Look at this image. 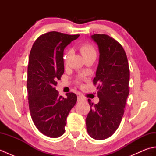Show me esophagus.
<instances>
[{
	"label": "esophagus",
	"instance_id": "34e87169",
	"mask_svg": "<svg viewBox=\"0 0 156 156\" xmlns=\"http://www.w3.org/2000/svg\"><path fill=\"white\" fill-rule=\"evenodd\" d=\"M85 100H86V98L84 97H82V96H81V95H79L78 97V102L84 101Z\"/></svg>",
	"mask_w": 156,
	"mask_h": 156
}]
</instances>
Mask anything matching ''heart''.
Listing matches in <instances>:
<instances>
[{"mask_svg":"<svg viewBox=\"0 0 156 156\" xmlns=\"http://www.w3.org/2000/svg\"><path fill=\"white\" fill-rule=\"evenodd\" d=\"M80 51L81 52L82 55H83L84 58L90 57V56H97V51L93 45L90 44H88V43H84L82 44L80 46ZM69 55V52H68L66 55L64 57V60L66 62L68 58V56Z\"/></svg>","mask_w":156,"mask_h":156,"instance_id":"obj_1","label":"heart"}]
</instances>
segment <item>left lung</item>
Instances as JSON below:
<instances>
[{
    "mask_svg": "<svg viewBox=\"0 0 156 156\" xmlns=\"http://www.w3.org/2000/svg\"><path fill=\"white\" fill-rule=\"evenodd\" d=\"M100 58L93 84L97 85L98 103L88 99L90 110L86 124L89 135L105 140L118 129L124 114L129 93V68L123 48L115 39L105 34H94Z\"/></svg>",
    "mask_w": 156,
    "mask_h": 156,
    "instance_id": "obj_1",
    "label": "left lung"
}]
</instances>
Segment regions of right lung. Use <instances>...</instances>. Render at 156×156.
I'll list each match as a JSON object with an SVG mask.
<instances>
[{"label": "right lung", "mask_w": 156, "mask_h": 156, "mask_svg": "<svg viewBox=\"0 0 156 156\" xmlns=\"http://www.w3.org/2000/svg\"><path fill=\"white\" fill-rule=\"evenodd\" d=\"M79 36L46 33L36 39L29 54V107L35 127L46 136L55 138L64 133L66 119L77 101L76 94L69 92L64 98L55 87L64 72V48Z\"/></svg>", "instance_id": "right-lung-1"}]
</instances>
